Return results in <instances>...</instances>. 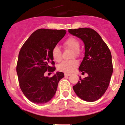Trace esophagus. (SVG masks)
I'll return each instance as SVG.
<instances>
[{"label": "esophagus", "mask_w": 125, "mask_h": 125, "mask_svg": "<svg viewBox=\"0 0 125 125\" xmlns=\"http://www.w3.org/2000/svg\"><path fill=\"white\" fill-rule=\"evenodd\" d=\"M70 75V73H64V75H65V76H69V75Z\"/></svg>", "instance_id": "34e87169"}]
</instances>
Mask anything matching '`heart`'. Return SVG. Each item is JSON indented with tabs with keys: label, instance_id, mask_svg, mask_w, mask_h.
I'll list each match as a JSON object with an SVG mask.
<instances>
[{
	"label": "heart",
	"instance_id": "obj_1",
	"mask_svg": "<svg viewBox=\"0 0 125 125\" xmlns=\"http://www.w3.org/2000/svg\"><path fill=\"white\" fill-rule=\"evenodd\" d=\"M63 45L65 48H69L73 51L72 58L78 57L80 55V44L75 38L70 37L64 41ZM52 56L53 59L56 62H59L62 59V52L61 49L58 45L53 47L52 51ZM78 65V62L76 59H72L70 61H63L58 65V70L61 72L70 73Z\"/></svg>",
	"mask_w": 125,
	"mask_h": 125
}]
</instances>
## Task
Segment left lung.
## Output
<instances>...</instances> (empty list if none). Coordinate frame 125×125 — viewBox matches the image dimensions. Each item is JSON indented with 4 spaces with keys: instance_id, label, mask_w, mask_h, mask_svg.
Segmentation results:
<instances>
[{
    "instance_id": "1",
    "label": "left lung",
    "mask_w": 125,
    "mask_h": 125,
    "mask_svg": "<svg viewBox=\"0 0 125 125\" xmlns=\"http://www.w3.org/2000/svg\"><path fill=\"white\" fill-rule=\"evenodd\" d=\"M69 32L83 40L85 45V56L79 70L86 73L83 79L80 77L74 91L80 99L92 102L104 94L108 87L113 72L111 53L101 36L91 28L69 29Z\"/></svg>"
}]
</instances>
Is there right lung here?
Listing matches in <instances>:
<instances>
[{"label": "right lung", "mask_w": 125, "mask_h": 125, "mask_svg": "<svg viewBox=\"0 0 125 125\" xmlns=\"http://www.w3.org/2000/svg\"><path fill=\"white\" fill-rule=\"evenodd\" d=\"M65 30L39 29L34 31L21 49L17 64V73L21 89L26 98L36 104L49 102L54 96L62 72L52 77H45L47 70L53 72L55 67L52 51L64 37Z\"/></svg>", "instance_id": "obj_1"}]
</instances>
